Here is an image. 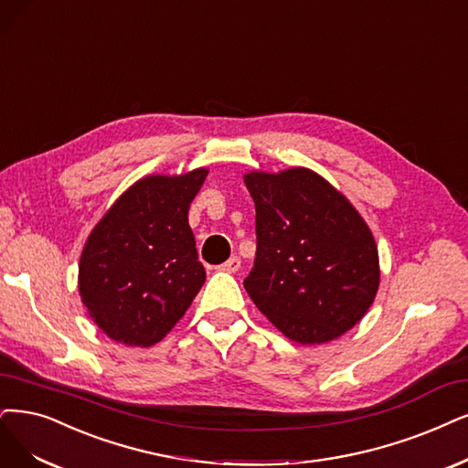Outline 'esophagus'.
<instances>
[{"instance_id": "1", "label": "esophagus", "mask_w": 468, "mask_h": 468, "mask_svg": "<svg viewBox=\"0 0 468 468\" xmlns=\"http://www.w3.org/2000/svg\"><path fill=\"white\" fill-rule=\"evenodd\" d=\"M239 268H240V258L239 256H233V258H229L228 262H223L221 266H218L219 271H228V273L239 271Z\"/></svg>"}]
</instances>
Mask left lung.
Segmentation results:
<instances>
[{"label":"left lung","mask_w":468,"mask_h":468,"mask_svg":"<svg viewBox=\"0 0 468 468\" xmlns=\"http://www.w3.org/2000/svg\"><path fill=\"white\" fill-rule=\"evenodd\" d=\"M256 258L245 289L258 310L303 345L358 324L379 287L374 235L356 207L308 167L249 171Z\"/></svg>","instance_id":"obj_1"}]
</instances>
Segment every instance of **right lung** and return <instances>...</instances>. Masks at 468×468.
Instances as JSON below:
<instances>
[{
  "mask_svg": "<svg viewBox=\"0 0 468 468\" xmlns=\"http://www.w3.org/2000/svg\"><path fill=\"white\" fill-rule=\"evenodd\" d=\"M206 176L198 167L138 179L86 239L80 301L110 339L129 347L162 341L204 285L188 207Z\"/></svg>",
  "mask_w": 468,
  "mask_h": 468,
  "instance_id": "1",
  "label": "right lung"
}]
</instances>
